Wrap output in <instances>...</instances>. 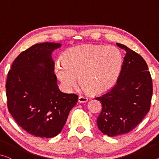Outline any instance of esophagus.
<instances>
[{
	"label": "esophagus",
	"instance_id": "esophagus-1",
	"mask_svg": "<svg viewBox=\"0 0 159 159\" xmlns=\"http://www.w3.org/2000/svg\"><path fill=\"white\" fill-rule=\"evenodd\" d=\"M88 101V98L84 96H80L79 98H78V102L80 103H84V102H87Z\"/></svg>",
	"mask_w": 159,
	"mask_h": 159
}]
</instances>
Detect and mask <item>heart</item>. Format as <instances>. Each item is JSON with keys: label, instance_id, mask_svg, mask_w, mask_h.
<instances>
[{"label": "heart", "instance_id": "obj_1", "mask_svg": "<svg viewBox=\"0 0 159 159\" xmlns=\"http://www.w3.org/2000/svg\"><path fill=\"white\" fill-rule=\"evenodd\" d=\"M122 55L114 46L84 45L72 48L56 61L55 76L66 92H70L78 83L91 93L100 94L113 86L120 73Z\"/></svg>", "mask_w": 159, "mask_h": 159}]
</instances>
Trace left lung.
Here are the masks:
<instances>
[{"label":"left lung","mask_w":159,"mask_h":159,"mask_svg":"<svg viewBox=\"0 0 159 159\" xmlns=\"http://www.w3.org/2000/svg\"><path fill=\"white\" fill-rule=\"evenodd\" d=\"M116 45L126 52L116 84L95 98L102 105L97 126L109 136L127 134L135 128L149 111L153 94L152 79L143 58L126 45Z\"/></svg>","instance_id":"1"}]
</instances>
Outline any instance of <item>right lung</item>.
I'll list each match as a JSON object with an SVG mask.
<instances>
[{
  "label": "right lung",
  "mask_w": 159,
  "mask_h": 159,
  "mask_svg": "<svg viewBox=\"0 0 159 159\" xmlns=\"http://www.w3.org/2000/svg\"><path fill=\"white\" fill-rule=\"evenodd\" d=\"M61 44H35L16 58L6 81L8 108L20 127L32 135L52 138L62 131L78 96L60 92L52 52Z\"/></svg>",
  "instance_id": "add662e5"
}]
</instances>
